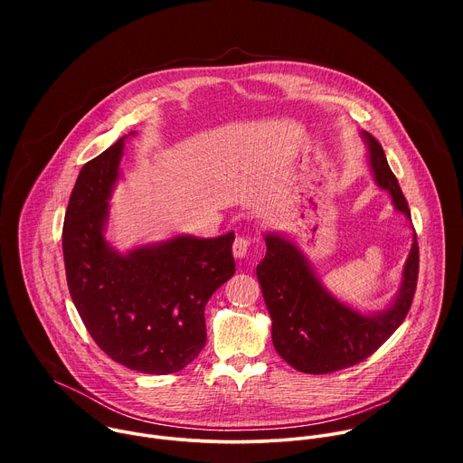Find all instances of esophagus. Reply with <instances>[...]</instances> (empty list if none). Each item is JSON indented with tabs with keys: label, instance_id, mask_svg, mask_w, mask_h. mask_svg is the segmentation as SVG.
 I'll return each instance as SVG.
<instances>
[{
	"label": "esophagus",
	"instance_id": "obj_1",
	"mask_svg": "<svg viewBox=\"0 0 463 463\" xmlns=\"http://www.w3.org/2000/svg\"><path fill=\"white\" fill-rule=\"evenodd\" d=\"M249 249H250V240L249 238H236L234 240V243H232V254H234V258H245L247 256V252H249Z\"/></svg>",
	"mask_w": 463,
	"mask_h": 463
}]
</instances>
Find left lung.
<instances>
[{"instance_id":"obj_1","label":"left lung","mask_w":463,"mask_h":463,"mask_svg":"<svg viewBox=\"0 0 463 463\" xmlns=\"http://www.w3.org/2000/svg\"><path fill=\"white\" fill-rule=\"evenodd\" d=\"M361 137L375 184L392 197L393 209L411 222V209L392 174L381 145L366 131ZM402 271L398 293L379 311H359L329 291L300 247L282 232H263L268 252L256 277L271 317V339L279 355L304 373H329L372 355L405 320L418 282L416 232Z\"/></svg>"}]
</instances>
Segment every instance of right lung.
<instances>
[{
  "instance_id": "1",
  "label": "right lung",
  "mask_w": 463,
  "mask_h": 463,
  "mask_svg": "<svg viewBox=\"0 0 463 463\" xmlns=\"http://www.w3.org/2000/svg\"><path fill=\"white\" fill-rule=\"evenodd\" d=\"M120 137L86 163L63 220L61 249L73 304L99 348L129 370H183L207 343L205 306L236 271L234 232L175 234L120 252L106 238L109 200L122 179Z\"/></svg>"
}]
</instances>
